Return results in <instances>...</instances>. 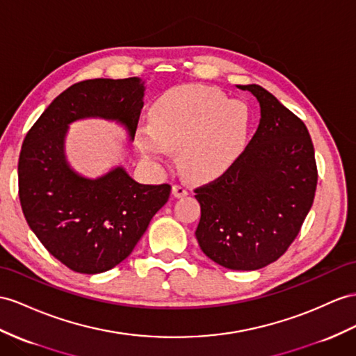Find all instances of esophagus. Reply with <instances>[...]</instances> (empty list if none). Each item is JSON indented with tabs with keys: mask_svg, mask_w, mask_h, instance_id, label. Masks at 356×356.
<instances>
[{
	"mask_svg": "<svg viewBox=\"0 0 356 356\" xmlns=\"http://www.w3.org/2000/svg\"><path fill=\"white\" fill-rule=\"evenodd\" d=\"M172 195L181 198V197H186L188 195V189L184 185H175L172 186Z\"/></svg>",
	"mask_w": 356,
	"mask_h": 356,
	"instance_id": "obj_1",
	"label": "esophagus"
}]
</instances>
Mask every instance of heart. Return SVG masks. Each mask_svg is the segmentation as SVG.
<instances>
[{
    "mask_svg": "<svg viewBox=\"0 0 356 356\" xmlns=\"http://www.w3.org/2000/svg\"><path fill=\"white\" fill-rule=\"evenodd\" d=\"M251 109L241 99H227L206 86L167 90L150 108V127H141L138 147L145 158L163 161L177 150L185 175L213 177L225 171L247 147Z\"/></svg>",
    "mask_w": 356,
    "mask_h": 356,
    "instance_id": "b5f03b06",
    "label": "heart"
}]
</instances>
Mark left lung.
I'll use <instances>...</instances> for the list:
<instances>
[{
	"label": "left lung",
	"mask_w": 356,
	"mask_h": 356,
	"mask_svg": "<svg viewBox=\"0 0 356 356\" xmlns=\"http://www.w3.org/2000/svg\"><path fill=\"white\" fill-rule=\"evenodd\" d=\"M260 123L222 175L194 189L202 207L197 241L206 256L234 270L278 260L296 239L317 186L314 147L304 122L260 86Z\"/></svg>",
	"instance_id": "left-lung-1"
}]
</instances>
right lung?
<instances>
[{
	"mask_svg": "<svg viewBox=\"0 0 356 356\" xmlns=\"http://www.w3.org/2000/svg\"><path fill=\"white\" fill-rule=\"evenodd\" d=\"M143 96L135 76L81 81L52 100L24 140L17 162L24 216L43 247L75 272L93 275L117 266L168 202V184L141 185L123 167L86 179L65 156L67 126L79 118L117 120L134 140Z\"/></svg>",
	"mask_w": 356,
	"mask_h": 356,
	"instance_id": "right-lung-1",
	"label": "right lung"
}]
</instances>
